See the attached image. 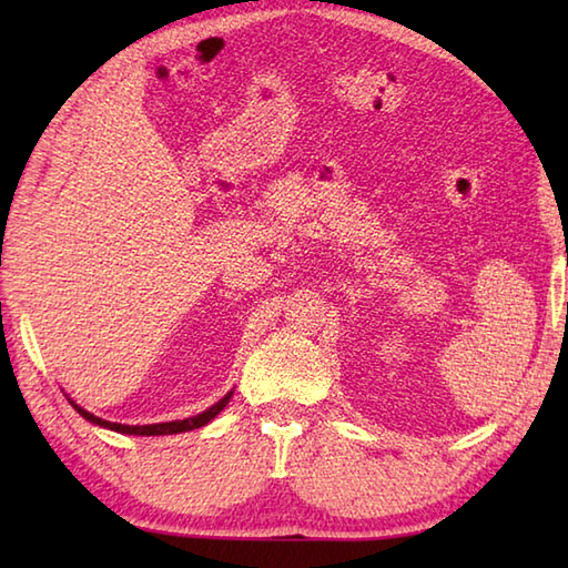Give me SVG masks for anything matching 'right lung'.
Segmentation results:
<instances>
[{"mask_svg": "<svg viewBox=\"0 0 568 568\" xmlns=\"http://www.w3.org/2000/svg\"><path fill=\"white\" fill-rule=\"evenodd\" d=\"M232 395H234V390H229L220 403H214L212 407H207L200 415H192V417H185V419H173V422H155V425H119V422H106V419H102L98 415L88 413V409L80 407L75 400H70V397H68V400L84 419L92 422V425H98V427L112 429V432H119V434H134V437H163V434H180V432H190V429L204 427V425H207V422H212L216 415L222 413V409L229 405V400H232Z\"/></svg>", "mask_w": 568, "mask_h": 568, "instance_id": "add662e5", "label": "right lung"}]
</instances>
